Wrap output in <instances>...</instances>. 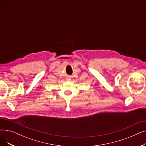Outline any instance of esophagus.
I'll use <instances>...</instances> for the list:
<instances>
[{
  "label": "esophagus",
  "instance_id": "obj_1",
  "mask_svg": "<svg viewBox=\"0 0 146 146\" xmlns=\"http://www.w3.org/2000/svg\"><path fill=\"white\" fill-rule=\"evenodd\" d=\"M67 80H70V78H67Z\"/></svg>",
  "mask_w": 146,
  "mask_h": 146
}]
</instances>
